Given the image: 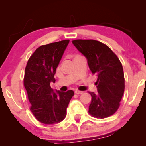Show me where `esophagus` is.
Listing matches in <instances>:
<instances>
[{
    "mask_svg": "<svg viewBox=\"0 0 146 146\" xmlns=\"http://www.w3.org/2000/svg\"><path fill=\"white\" fill-rule=\"evenodd\" d=\"M75 94H77V95H81V94H82L83 92L80 91V90H75Z\"/></svg>",
    "mask_w": 146,
    "mask_h": 146,
    "instance_id": "obj_1",
    "label": "esophagus"
}]
</instances>
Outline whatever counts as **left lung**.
<instances>
[{
  "label": "left lung",
  "instance_id": "8db88e82",
  "mask_svg": "<svg viewBox=\"0 0 146 146\" xmlns=\"http://www.w3.org/2000/svg\"><path fill=\"white\" fill-rule=\"evenodd\" d=\"M87 60L93 74H96L98 92H89L91 102L88 113L104 119L118 110L124 93L125 80L121 62L108 46L94 40H76L72 42Z\"/></svg>",
  "mask_w": 146,
  "mask_h": 146
}]
</instances>
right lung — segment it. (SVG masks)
Here are the masks:
<instances>
[{
	"instance_id": "obj_1",
	"label": "right lung",
	"mask_w": 146,
	"mask_h": 146,
	"mask_svg": "<svg viewBox=\"0 0 146 146\" xmlns=\"http://www.w3.org/2000/svg\"><path fill=\"white\" fill-rule=\"evenodd\" d=\"M68 42L66 40L40 46L30 57L25 68L24 86L31 104L30 110L44 124L62 121L74 95L73 90H54L50 85L56 82V68Z\"/></svg>"
}]
</instances>
